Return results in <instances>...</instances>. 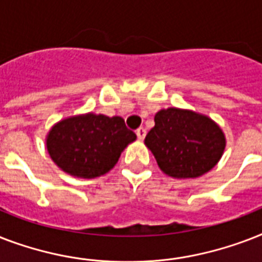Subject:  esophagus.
I'll list each match as a JSON object with an SVG mask.
<instances>
[{
	"instance_id": "1",
	"label": "esophagus",
	"mask_w": 262,
	"mask_h": 262,
	"mask_svg": "<svg viewBox=\"0 0 262 262\" xmlns=\"http://www.w3.org/2000/svg\"><path fill=\"white\" fill-rule=\"evenodd\" d=\"M136 135H137V137H139V140H143L144 137H145V135H147V130H145V127L140 126L137 130H136Z\"/></svg>"
}]
</instances>
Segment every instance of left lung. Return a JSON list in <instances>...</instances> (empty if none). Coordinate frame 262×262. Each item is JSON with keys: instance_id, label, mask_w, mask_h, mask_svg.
I'll return each instance as SVG.
<instances>
[{"instance_id": "left-lung-1", "label": "left lung", "mask_w": 262, "mask_h": 262, "mask_svg": "<svg viewBox=\"0 0 262 262\" xmlns=\"http://www.w3.org/2000/svg\"><path fill=\"white\" fill-rule=\"evenodd\" d=\"M145 145L163 172L174 178H197L215 167L226 139L211 118L171 107L155 115Z\"/></svg>"}]
</instances>
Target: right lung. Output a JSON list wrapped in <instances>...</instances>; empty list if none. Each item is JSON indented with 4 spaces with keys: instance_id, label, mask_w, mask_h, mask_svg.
I'll return each instance as SVG.
<instances>
[{
    "instance_id": "right-lung-1",
    "label": "right lung",
    "mask_w": 262,
    "mask_h": 262,
    "mask_svg": "<svg viewBox=\"0 0 262 262\" xmlns=\"http://www.w3.org/2000/svg\"><path fill=\"white\" fill-rule=\"evenodd\" d=\"M136 140L121 117L84 114L67 118L51 127L47 151L61 170L80 178L106 174L121 152Z\"/></svg>"
}]
</instances>
